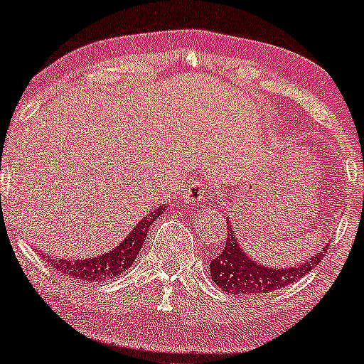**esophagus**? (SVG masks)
<instances>
[{
    "mask_svg": "<svg viewBox=\"0 0 364 364\" xmlns=\"http://www.w3.org/2000/svg\"><path fill=\"white\" fill-rule=\"evenodd\" d=\"M207 198H208V191L205 190V186L202 185V181H193L190 186H188V191H186L188 203H191V205H200V203L207 202Z\"/></svg>",
    "mask_w": 364,
    "mask_h": 364,
    "instance_id": "1",
    "label": "esophagus"
}]
</instances>
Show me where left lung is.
Masks as SVG:
<instances>
[{"instance_id": "8db88e82", "label": "left lung", "mask_w": 364, "mask_h": 364, "mask_svg": "<svg viewBox=\"0 0 364 364\" xmlns=\"http://www.w3.org/2000/svg\"><path fill=\"white\" fill-rule=\"evenodd\" d=\"M327 246L328 245H325L318 253H315L299 265L275 269V267H267L250 258V255L236 240L235 228L231 223H228V240H225V246L220 255H217L210 262V277L215 286H219L229 294L258 296L265 294V292H274L310 274L311 269H315L325 257Z\"/></svg>"}]
</instances>
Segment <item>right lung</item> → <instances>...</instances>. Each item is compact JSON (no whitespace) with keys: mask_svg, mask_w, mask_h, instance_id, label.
<instances>
[{"mask_svg":"<svg viewBox=\"0 0 364 364\" xmlns=\"http://www.w3.org/2000/svg\"><path fill=\"white\" fill-rule=\"evenodd\" d=\"M166 210V205H159L154 210H150L140 223L133 228V231L124 237L116 248L109 250V252L99 255V257L85 258V260H65V258H56L51 255L41 253L44 262L60 270L61 274L72 275L75 279L87 282H104L111 281V279L119 277L121 274L127 272L135 262L136 255H139L141 245L147 240V232L152 225L154 220L157 219L162 212Z\"/></svg>","mask_w":364,"mask_h":364,"instance_id":"obj_1","label":"right lung"}]
</instances>
